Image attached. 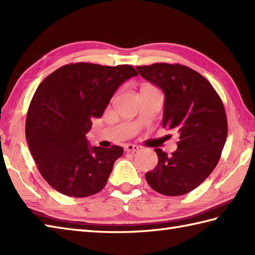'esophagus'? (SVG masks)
I'll use <instances>...</instances> for the list:
<instances>
[{"label":"esophagus","instance_id":"34e87169","mask_svg":"<svg viewBox=\"0 0 255 255\" xmlns=\"http://www.w3.org/2000/svg\"><path fill=\"white\" fill-rule=\"evenodd\" d=\"M125 151H127V152H137L139 150V147L136 144H131V143H128L125 145Z\"/></svg>","mask_w":255,"mask_h":255}]
</instances>
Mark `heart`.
Segmentation results:
<instances>
[{"instance_id": "b5f03b06", "label": "heart", "mask_w": 255, "mask_h": 255, "mask_svg": "<svg viewBox=\"0 0 255 255\" xmlns=\"http://www.w3.org/2000/svg\"><path fill=\"white\" fill-rule=\"evenodd\" d=\"M150 88H152V86H149V85H147V86H143L142 89H150Z\"/></svg>"}]
</instances>
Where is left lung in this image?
I'll return each instance as SVG.
<instances>
[{
  "instance_id": "left-lung-1",
  "label": "left lung",
  "mask_w": 255,
  "mask_h": 255,
  "mask_svg": "<svg viewBox=\"0 0 255 255\" xmlns=\"http://www.w3.org/2000/svg\"><path fill=\"white\" fill-rule=\"evenodd\" d=\"M136 68L164 93L162 126L180 136L172 154L154 149L158 164L145 173V180L162 195L187 194L209 176L220 159L228 133L223 102L213 85L188 67L154 63Z\"/></svg>"
}]
</instances>
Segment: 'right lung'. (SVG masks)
Wrapping results in <instances>:
<instances>
[{
  "mask_svg": "<svg viewBox=\"0 0 255 255\" xmlns=\"http://www.w3.org/2000/svg\"><path fill=\"white\" fill-rule=\"evenodd\" d=\"M138 75L131 66L71 63L38 86L26 118V139L49 185L70 197H88L106 185L124 150L91 147L85 134L101 118L114 93Z\"/></svg>",
  "mask_w": 255,
  "mask_h": 255,
  "instance_id": "add662e5",
  "label": "right lung"
}]
</instances>
